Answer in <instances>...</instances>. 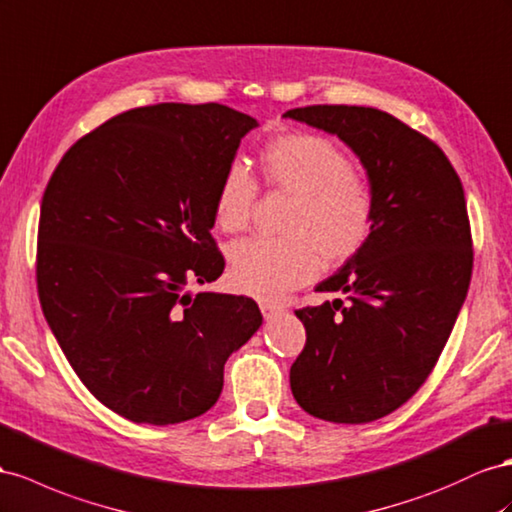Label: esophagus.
Masks as SVG:
<instances>
[{"instance_id": "obj_1", "label": "esophagus", "mask_w": 512, "mask_h": 512, "mask_svg": "<svg viewBox=\"0 0 512 512\" xmlns=\"http://www.w3.org/2000/svg\"><path fill=\"white\" fill-rule=\"evenodd\" d=\"M260 312L265 319H271V316L282 312V306H278V303H273V301H260Z\"/></svg>"}]
</instances>
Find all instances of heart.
<instances>
[{
    "label": "heart",
    "mask_w": 512,
    "mask_h": 512,
    "mask_svg": "<svg viewBox=\"0 0 512 512\" xmlns=\"http://www.w3.org/2000/svg\"><path fill=\"white\" fill-rule=\"evenodd\" d=\"M267 185L295 196L286 232L290 237H256L230 250L232 282L247 295L278 299L312 282L329 260L353 256L375 222V191L364 174L327 137L282 133L260 150ZM258 185L243 163L232 161L213 193L215 224L241 232L252 219Z\"/></svg>",
    "instance_id": "1"
}]
</instances>
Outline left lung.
<instances>
[{"instance_id": "obj_1", "label": "left lung", "mask_w": 512, "mask_h": 512, "mask_svg": "<svg viewBox=\"0 0 512 512\" xmlns=\"http://www.w3.org/2000/svg\"><path fill=\"white\" fill-rule=\"evenodd\" d=\"M284 118L338 135L375 191L366 243L316 286L349 301L295 312L306 347L290 366L303 411L366 424L420 390L461 312L474 265L463 185L444 150L381 109L310 105Z\"/></svg>"}]
</instances>
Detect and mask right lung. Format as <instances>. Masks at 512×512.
<instances>
[{
  "label": "right lung",
  "mask_w": 512,
  "mask_h": 512,
  "mask_svg": "<svg viewBox=\"0 0 512 512\" xmlns=\"http://www.w3.org/2000/svg\"><path fill=\"white\" fill-rule=\"evenodd\" d=\"M254 127L219 103L135 107L68 148L45 189L40 306L81 383L131 422L209 411L262 325L250 297L185 290L224 271L213 193Z\"/></svg>",
  "instance_id": "obj_1"
}]
</instances>
